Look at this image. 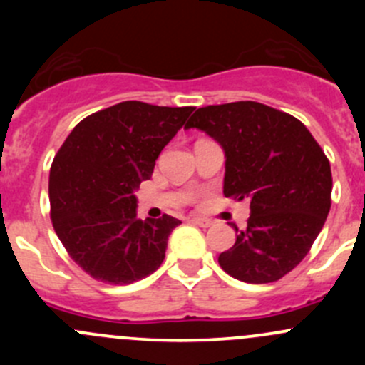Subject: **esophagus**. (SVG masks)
<instances>
[{
    "instance_id": "obj_1",
    "label": "esophagus",
    "mask_w": 365,
    "mask_h": 365,
    "mask_svg": "<svg viewBox=\"0 0 365 365\" xmlns=\"http://www.w3.org/2000/svg\"><path fill=\"white\" fill-rule=\"evenodd\" d=\"M192 222L196 224V226H201V227H210L213 224L212 220L205 219V217H192Z\"/></svg>"
}]
</instances>
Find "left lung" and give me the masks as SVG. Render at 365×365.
Returning <instances> with one entry per match:
<instances>
[{"label": "left lung", "mask_w": 365, "mask_h": 365, "mask_svg": "<svg viewBox=\"0 0 365 365\" xmlns=\"http://www.w3.org/2000/svg\"><path fill=\"white\" fill-rule=\"evenodd\" d=\"M200 128L226 155L224 196L251 200L247 227L220 252L226 274L249 284L279 281L307 256L330 212V162L300 120L252 101L206 106Z\"/></svg>", "instance_id": "1"}]
</instances>
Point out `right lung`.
I'll use <instances>...</instances> for the list:
<instances>
[{
    "label": "right lung",
    "mask_w": 365,
    "mask_h": 365,
    "mask_svg": "<svg viewBox=\"0 0 365 365\" xmlns=\"http://www.w3.org/2000/svg\"><path fill=\"white\" fill-rule=\"evenodd\" d=\"M194 108L127 101L73 127L49 173L51 220L68 256L93 279L132 284L160 267L182 220L138 219L135 190Z\"/></svg>",
    "instance_id": "right-lung-1"
}]
</instances>
